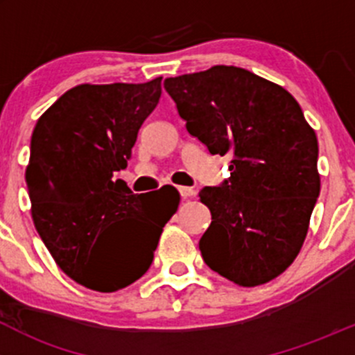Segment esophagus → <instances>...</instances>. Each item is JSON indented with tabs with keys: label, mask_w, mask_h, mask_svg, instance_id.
Segmentation results:
<instances>
[{
	"label": "esophagus",
	"mask_w": 355,
	"mask_h": 355,
	"mask_svg": "<svg viewBox=\"0 0 355 355\" xmlns=\"http://www.w3.org/2000/svg\"><path fill=\"white\" fill-rule=\"evenodd\" d=\"M178 192H180V196L184 199L194 198V196H196V191L192 187H178Z\"/></svg>",
	"instance_id": "obj_1"
}]
</instances>
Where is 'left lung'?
Segmentation results:
<instances>
[{
  "mask_svg": "<svg viewBox=\"0 0 355 355\" xmlns=\"http://www.w3.org/2000/svg\"><path fill=\"white\" fill-rule=\"evenodd\" d=\"M164 89L192 137L232 155L230 178L199 192L211 211L204 263L242 287L273 280L299 254L320 196L318 139L299 103L239 67L170 77Z\"/></svg>",
  "mask_w": 355,
  "mask_h": 355,
  "instance_id": "8db88e82",
  "label": "left lung"
}]
</instances>
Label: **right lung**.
I'll use <instances>...</instances> for the list:
<instances>
[{
  "label": "right lung",
  "mask_w": 355,
  "mask_h": 355,
  "mask_svg": "<svg viewBox=\"0 0 355 355\" xmlns=\"http://www.w3.org/2000/svg\"><path fill=\"white\" fill-rule=\"evenodd\" d=\"M161 77L146 84H82L35 123L25 182L32 220L63 273L98 292L134 284L149 270L178 200L132 194L127 168L137 132L156 108ZM109 235L106 241H102Z\"/></svg>",
  "instance_id": "obj_1"
}]
</instances>
